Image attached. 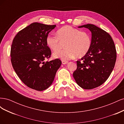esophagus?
<instances>
[{
    "instance_id": "obj_1",
    "label": "esophagus",
    "mask_w": 124,
    "mask_h": 124,
    "mask_svg": "<svg viewBox=\"0 0 124 124\" xmlns=\"http://www.w3.org/2000/svg\"><path fill=\"white\" fill-rule=\"evenodd\" d=\"M68 63V62L67 61H62V63L63 65H65L67 64V63Z\"/></svg>"
}]
</instances>
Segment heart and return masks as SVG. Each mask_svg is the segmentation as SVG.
<instances>
[{
  "mask_svg": "<svg viewBox=\"0 0 124 124\" xmlns=\"http://www.w3.org/2000/svg\"><path fill=\"white\" fill-rule=\"evenodd\" d=\"M46 41L48 47L53 51L59 49L61 42H65L63 46L65 49L53 53L55 58L65 61L75 56L77 58L83 57L89 51L92 43V37L88 32L70 26H65L58 29L57 36L47 35Z\"/></svg>",
  "mask_w": 124,
  "mask_h": 124,
  "instance_id": "obj_1",
  "label": "heart"
}]
</instances>
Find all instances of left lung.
<instances>
[{
  "instance_id": "1",
  "label": "left lung",
  "mask_w": 124,
  "mask_h": 124,
  "mask_svg": "<svg viewBox=\"0 0 124 124\" xmlns=\"http://www.w3.org/2000/svg\"><path fill=\"white\" fill-rule=\"evenodd\" d=\"M92 32V43L88 53L77 61L73 76L77 83L85 89H92L107 81L113 70L116 59L114 41L106 31L88 24L78 26Z\"/></svg>"
}]
</instances>
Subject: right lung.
Wrapping results in <instances>:
<instances>
[{
	"mask_svg": "<svg viewBox=\"0 0 124 124\" xmlns=\"http://www.w3.org/2000/svg\"><path fill=\"white\" fill-rule=\"evenodd\" d=\"M56 25L35 22L18 32L11 47V61L18 77L29 88L42 91L52 85L62 65L59 59L44 62L51 51L46 43Z\"/></svg>",
	"mask_w": 124,
	"mask_h": 124,
	"instance_id": "add662e5",
	"label": "right lung"
}]
</instances>
